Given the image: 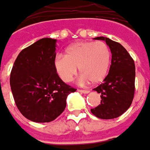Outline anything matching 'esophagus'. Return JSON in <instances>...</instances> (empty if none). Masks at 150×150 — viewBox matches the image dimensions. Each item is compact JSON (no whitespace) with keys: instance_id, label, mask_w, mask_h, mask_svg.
I'll return each instance as SVG.
<instances>
[{"instance_id":"esophagus-1","label":"esophagus","mask_w":150,"mask_h":150,"mask_svg":"<svg viewBox=\"0 0 150 150\" xmlns=\"http://www.w3.org/2000/svg\"><path fill=\"white\" fill-rule=\"evenodd\" d=\"M78 91L79 93H89V90H87V89H78Z\"/></svg>"}]
</instances>
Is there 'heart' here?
<instances>
[{"mask_svg":"<svg viewBox=\"0 0 150 150\" xmlns=\"http://www.w3.org/2000/svg\"><path fill=\"white\" fill-rule=\"evenodd\" d=\"M111 61V50L104 42H81L68 47L64 56L57 55L54 69L66 83L73 80L79 68L82 82L98 83L108 74Z\"/></svg>","mask_w":150,"mask_h":150,"instance_id":"b5f03b06","label":"heart"}]
</instances>
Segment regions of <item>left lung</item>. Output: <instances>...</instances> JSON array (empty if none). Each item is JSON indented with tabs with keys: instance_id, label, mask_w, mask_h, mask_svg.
I'll return each mask as SVG.
<instances>
[{
	"instance_id": "left-lung-1",
	"label": "left lung",
	"mask_w": 150,
	"mask_h": 150,
	"mask_svg": "<svg viewBox=\"0 0 150 150\" xmlns=\"http://www.w3.org/2000/svg\"><path fill=\"white\" fill-rule=\"evenodd\" d=\"M96 40H104L112 52L109 73L103 82L93 88L100 93V104L92 108L95 117L101 119H113L120 117L131 107L135 94V62L125 47L119 42L104 37Z\"/></svg>"
}]
</instances>
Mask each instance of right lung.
<instances>
[{
	"label": "right lung",
	"mask_w": 150,
	"mask_h": 150,
	"mask_svg": "<svg viewBox=\"0 0 150 150\" xmlns=\"http://www.w3.org/2000/svg\"><path fill=\"white\" fill-rule=\"evenodd\" d=\"M56 39L42 38L23 49L11 72L15 104L25 117L50 122L63 112L68 94L75 88L64 83L54 69Z\"/></svg>",
	"instance_id": "1"
}]
</instances>
